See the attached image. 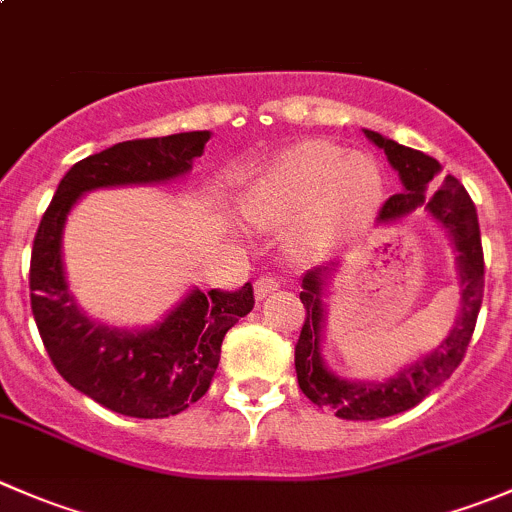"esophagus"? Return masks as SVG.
I'll return each instance as SVG.
<instances>
[{
    "label": "esophagus",
    "instance_id": "1",
    "mask_svg": "<svg viewBox=\"0 0 512 512\" xmlns=\"http://www.w3.org/2000/svg\"><path fill=\"white\" fill-rule=\"evenodd\" d=\"M277 287H280V282H277V277H272V275H262L260 280L255 282V297L260 299V302H262V299L270 297V294L275 292Z\"/></svg>",
    "mask_w": 512,
    "mask_h": 512
}]
</instances>
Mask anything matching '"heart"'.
Returning <instances> with one entry per match:
<instances>
[{
	"mask_svg": "<svg viewBox=\"0 0 512 512\" xmlns=\"http://www.w3.org/2000/svg\"><path fill=\"white\" fill-rule=\"evenodd\" d=\"M381 195L384 175L369 153L304 141L257 170L242 205L255 223H289L302 214L304 240L327 242L359 232L374 218Z\"/></svg>",
	"mask_w": 512,
	"mask_h": 512,
	"instance_id": "obj_1",
	"label": "heart"
}]
</instances>
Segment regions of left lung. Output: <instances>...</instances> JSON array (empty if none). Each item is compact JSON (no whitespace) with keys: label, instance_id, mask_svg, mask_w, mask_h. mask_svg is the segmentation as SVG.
<instances>
[{"label":"left lung","instance_id":"left-lung-1","mask_svg":"<svg viewBox=\"0 0 512 512\" xmlns=\"http://www.w3.org/2000/svg\"><path fill=\"white\" fill-rule=\"evenodd\" d=\"M364 136L386 153L391 168L399 173L401 180V193L386 200L376 220L381 225H394L409 218L414 210L426 208V213L446 230L453 252H456L461 309H458L451 334L431 354L418 356L416 361L406 364L389 379H344L329 369L322 356L324 324H327L324 289L332 280L337 262L309 270L302 277V292H299V299L307 309V319H304L302 334L294 347L299 389L312 404L324 406V409L334 411V416L349 418V421H374V418H386L414 409L433 389L451 379V374L463 361L473 329H476L480 302H483L485 270L476 205L466 188L453 175H446L437 193L428 196L427 190L438 184V175H441V163L436 158L401 146L376 131L364 128Z\"/></svg>","mask_w":512,"mask_h":512}]
</instances>
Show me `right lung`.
Listing matches in <instances>:
<instances>
[{
  "mask_svg": "<svg viewBox=\"0 0 512 512\" xmlns=\"http://www.w3.org/2000/svg\"><path fill=\"white\" fill-rule=\"evenodd\" d=\"M210 131L123 141L79 160L61 178L32 247V312L56 371L96 404L133 418H165L210 389L227 329L255 307L247 282L237 292L190 289L151 327L118 329L89 317L64 270V227L91 190L156 185L188 175Z\"/></svg>",
  "mask_w": 512,
  "mask_h": 512,
  "instance_id": "add662e5",
  "label": "right lung"
}]
</instances>
